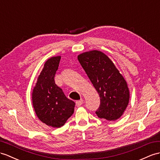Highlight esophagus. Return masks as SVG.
<instances>
[{
  "label": "esophagus",
  "mask_w": 160,
  "mask_h": 160,
  "mask_svg": "<svg viewBox=\"0 0 160 160\" xmlns=\"http://www.w3.org/2000/svg\"><path fill=\"white\" fill-rule=\"evenodd\" d=\"M83 102V100H77V101H76V106L77 107H80V106H81V105H82Z\"/></svg>",
  "instance_id": "1"
}]
</instances>
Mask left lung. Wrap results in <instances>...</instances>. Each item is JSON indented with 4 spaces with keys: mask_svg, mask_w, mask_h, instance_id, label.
<instances>
[{
    "mask_svg": "<svg viewBox=\"0 0 160 160\" xmlns=\"http://www.w3.org/2000/svg\"><path fill=\"white\" fill-rule=\"evenodd\" d=\"M77 58L99 93L100 104L96 115L108 121L119 119L130 99L129 89L123 76L108 57L100 51L85 52Z\"/></svg>",
    "mask_w": 160,
    "mask_h": 160,
    "instance_id": "left-lung-1",
    "label": "left lung"
}]
</instances>
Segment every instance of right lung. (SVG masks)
Instances as JSON below:
<instances>
[{"label":"right lung","mask_w":160,"mask_h":160,"mask_svg":"<svg viewBox=\"0 0 160 160\" xmlns=\"http://www.w3.org/2000/svg\"><path fill=\"white\" fill-rule=\"evenodd\" d=\"M60 59V56H56L47 60L32 92L33 107L38 118L53 128L64 126L75 106L54 80Z\"/></svg>","instance_id":"add662e5"}]
</instances>
